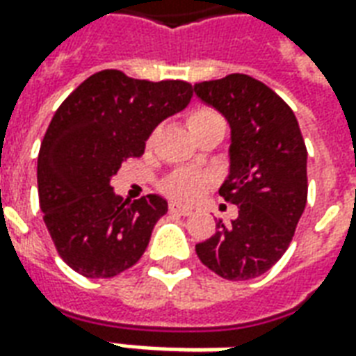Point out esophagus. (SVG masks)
<instances>
[{
	"instance_id": "obj_1",
	"label": "esophagus",
	"mask_w": 356,
	"mask_h": 356,
	"mask_svg": "<svg viewBox=\"0 0 356 356\" xmlns=\"http://www.w3.org/2000/svg\"><path fill=\"white\" fill-rule=\"evenodd\" d=\"M171 213H179V216H191L193 209L185 208V206H179V204H170Z\"/></svg>"
}]
</instances>
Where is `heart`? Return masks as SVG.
Segmentation results:
<instances>
[{
    "mask_svg": "<svg viewBox=\"0 0 356 356\" xmlns=\"http://www.w3.org/2000/svg\"><path fill=\"white\" fill-rule=\"evenodd\" d=\"M223 122V118L217 114L216 110L209 106H196L188 114H186V124L191 127V131H194L196 127H200L209 122ZM209 186V175L200 170L194 168H181L170 173L168 177L163 179L162 188L163 193L170 196L171 200L177 202H193L198 196L208 191Z\"/></svg>",
    "mask_w": 356,
    "mask_h": 356,
    "instance_id": "b5f03b06",
    "label": "heart"
}]
</instances>
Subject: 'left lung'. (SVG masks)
<instances>
[{
    "instance_id": "obj_1",
    "label": "left lung",
    "mask_w": 356,
    "mask_h": 356,
    "mask_svg": "<svg viewBox=\"0 0 356 356\" xmlns=\"http://www.w3.org/2000/svg\"><path fill=\"white\" fill-rule=\"evenodd\" d=\"M231 124V173L219 194L238 206L231 227L196 244L200 261L227 280L267 273L290 246L307 204V148L293 110L246 74L194 83Z\"/></svg>"
}]
</instances>
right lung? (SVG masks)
Listing matches in <instances>:
<instances>
[{
  "label": "right lung",
  "mask_w": 356,
  "mask_h": 356,
  "mask_svg": "<svg viewBox=\"0 0 356 356\" xmlns=\"http://www.w3.org/2000/svg\"><path fill=\"white\" fill-rule=\"evenodd\" d=\"M191 97L188 81L101 70L57 108L38 156V194L51 240L76 273L112 278L145 254L168 202L156 194L122 200L110 177L143 156L152 129Z\"/></svg>",
  "instance_id": "add662e5"
}]
</instances>
